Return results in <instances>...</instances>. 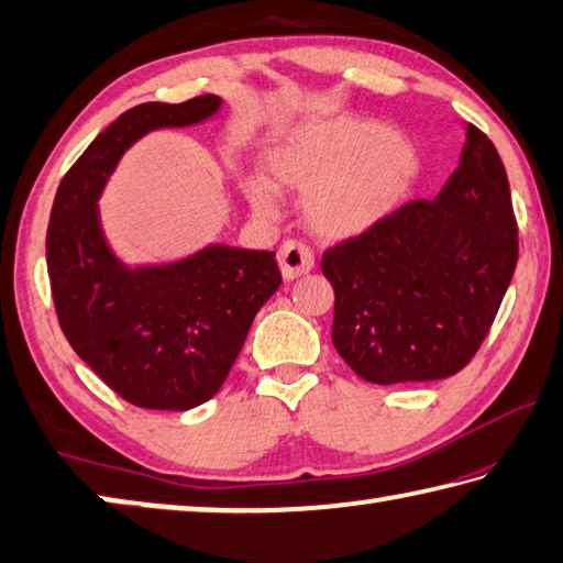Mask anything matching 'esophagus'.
Wrapping results in <instances>:
<instances>
[{"instance_id":"34e87169","label":"esophagus","mask_w":563,"mask_h":563,"mask_svg":"<svg viewBox=\"0 0 563 563\" xmlns=\"http://www.w3.org/2000/svg\"><path fill=\"white\" fill-rule=\"evenodd\" d=\"M278 263L285 280L300 278V275L316 268V253L302 241H285L278 251Z\"/></svg>"}]
</instances>
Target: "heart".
I'll return each instance as SVG.
<instances>
[{
    "instance_id": "heart-1",
    "label": "heart",
    "mask_w": 563,
    "mask_h": 563,
    "mask_svg": "<svg viewBox=\"0 0 563 563\" xmlns=\"http://www.w3.org/2000/svg\"><path fill=\"white\" fill-rule=\"evenodd\" d=\"M271 184L305 194L302 211L318 233L345 238L367 231L409 194L419 174L412 141L355 117L310 119L265 148ZM245 196L261 216L278 213L273 190L247 180Z\"/></svg>"
}]
</instances>
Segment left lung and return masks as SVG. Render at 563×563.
Masks as SVG:
<instances>
[{
  "instance_id": "obj_1",
  "label": "left lung",
  "mask_w": 563,
  "mask_h": 563,
  "mask_svg": "<svg viewBox=\"0 0 563 563\" xmlns=\"http://www.w3.org/2000/svg\"><path fill=\"white\" fill-rule=\"evenodd\" d=\"M517 233L497 148L466 123L460 166L434 201L399 206L322 255L340 357L375 385L460 373L497 318L519 261Z\"/></svg>"
}]
</instances>
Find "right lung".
<instances>
[{
  "label": "right lung",
  "instance_id": "obj_1",
  "mask_svg": "<svg viewBox=\"0 0 563 563\" xmlns=\"http://www.w3.org/2000/svg\"><path fill=\"white\" fill-rule=\"evenodd\" d=\"M218 107L221 99L203 93L121 113L66 170L52 206L46 268L64 335L113 393L144 409L184 412L208 402L280 285L275 251L208 245L170 265L126 268L103 238L97 201L123 151Z\"/></svg>",
  "mask_w": 563,
  "mask_h": 563
}]
</instances>
